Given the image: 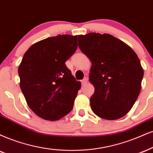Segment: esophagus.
I'll use <instances>...</instances> for the list:
<instances>
[{"instance_id":"34e87169","label":"esophagus","mask_w":153,"mask_h":153,"mask_svg":"<svg viewBox=\"0 0 153 153\" xmlns=\"http://www.w3.org/2000/svg\"><path fill=\"white\" fill-rule=\"evenodd\" d=\"M87 82H88V79L86 78V77H85V78H84V79H83V80L82 81V86L85 85V84H87Z\"/></svg>"}]
</instances>
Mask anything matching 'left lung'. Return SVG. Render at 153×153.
<instances>
[{
	"mask_svg": "<svg viewBox=\"0 0 153 153\" xmlns=\"http://www.w3.org/2000/svg\"><path fill=\"white\" fill-rule=\"evenodd\" d=\"M78 40L81 51L91 62V110L103 119L122 118L140 92L144 71L140 59L131 47L109 34L80 35Z\"/></svg>",
	"mask_w": 153,
	"mask_h": 153,
	"instance_id": "1",
	"label": "left lung"
}]
</instances>
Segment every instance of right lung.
I'll list each match as a JSON object with an SVG mask.
<instances>
[{"label":"right lung","instance_id":"obj_1","mask_svg":"<svg viewBox=\"0 0 153 153\" xmlns=\"http://www.w3.org/2000/svg\"><path fill=\"white\" fill-rule=\"evenodd\" d=\"M77 47V35H59L35 43L24 54L20 87L28 106L42 119L57 120L73 108L82 85L65 62Z\"/></svg>","mask_w":153,"mask_h":153}]
</instances>
